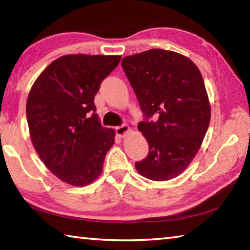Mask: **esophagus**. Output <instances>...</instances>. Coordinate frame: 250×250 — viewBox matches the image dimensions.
Instances as JSON below:
<instances>
[{
    "label": "esophagus",
    "instance_id": "1",
    "mask_svg": "<svg viewBox=\"0 0 250 250\" xmlns=\"http://www.w3.org/2000/svg\"><path fill=\"white\" fill-rule=\"evenodd\" d=\"M130 131V128L128 125H120V126H117L116 128V133L119 135L120 138H122V137H125V134H126Z\"/></svg>",
    "mask_w": 250,
    "mask_h": 250
}]
</instances>
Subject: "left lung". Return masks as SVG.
<instances>
[{
	"instance_id": "left-lung-1",
	"label": "left lung",
	"mask_w": 250,
	"mask_h": 250,
	"mask_svg": "<svg viewBox=\"0 0 250 250\" xmlns=\"http://www.w3.org/2000/svg\"><path fill=\"white\" fill-rule=\"evenodd\" d=\"M121 65L144 116L138 129L148 143L135 168L151 180L175 178L196 156L210 124L200 71L187 57L162 49L125 57Z\"/></svg>"
}]
</instances>
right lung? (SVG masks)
<instances>
[{"label":"right lung","mask_w":250,"mask_h":250,"mask_svg":"<svg viewBox=\"0 0 250 250\" xmlns=\"http://www.w3.org/2000/svg\"><path fill=\"white\" fill-rule=\"evenodd\" d=\"M120 59L63 56L30 89L26 116L31 142L47 168L66 184L83 187L102 174L115 131L99 124L94 97Z\"/></svg>","instance_id":"right-lung-1"}]
</instances>
